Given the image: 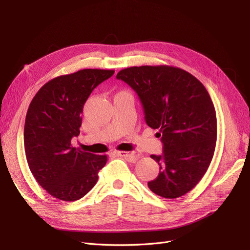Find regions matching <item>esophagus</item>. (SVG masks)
Returning <instances> with one entry per match:
<instances>
[{"mask_svg":"<svg viewBox=\"0 0 250 250\" xmlns=\"http://www.w3.org/2000/svg\"><path fill=\"white\" fill-rule=\"evenodd\" d=\"M114 153L119 155V156H124L125 159H126L127 161H130V162H133V163L137 162L140 158L139 154H137L135 152H130V151H116Z\"/></svg>","mask_w":250,"mask_h":250,"instance_id":"1","label":"esophagus"}]
</instances>
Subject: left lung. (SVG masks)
Here are the masks:
<instances>
[{
	"mask_svg": "<svg viewBox=\"0 0 250 250\" xmlns=\"http://www.w3.org/2000/svg\"><path fill=\"white\" fill-rule=\"evenodd\" d=\"M116 78L137 92L146 124L162 137L163 154L150 155L160 173L148 188L166 199L186 195L204 176L215 150L216 113L207 89L190 73L166 64L125 68Z\"/></svg>",
	"mask_w": 250,
	"mask_h": 250,
	"instance_id": "1",
	"label": "left lung"
}]
</instances>
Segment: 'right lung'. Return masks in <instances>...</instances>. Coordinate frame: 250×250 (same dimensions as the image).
<instances>
[{
    "instance_id": "obj_1",
    "label": "right lung",
    "mask_w": 250,
    "mask_h": 250,
    "mask_svg": "<svg viewBox=\"0 0 250 250\" xmlns=\"http://www.w3.org/2000/svg\"><path fill=\"white\" fill-rule=\"evenodd\" d=\"M114 70L83 69L49 80L27 109L24 151L35 179L49 195L73 202L95 187L107 155L76 149L71 144L80 133L83 105Z\"/></svg>"
}]
</instances>
